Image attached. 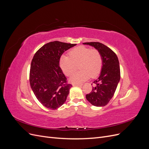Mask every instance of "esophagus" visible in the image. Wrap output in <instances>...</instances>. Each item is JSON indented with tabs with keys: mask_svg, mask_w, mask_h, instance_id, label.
Here are the masks:
<instances>
[{
	"mask_svg": "<svg viewBox=\"0 0 149 149\" xmlns=\"http://www.w3.org/2000/svg\"><path fill=\"white\" fill-rule=\"evenodd\" d=\"M73 86H82L83 84H73Z\"/></svg>",
	"mask_w": 149,
	"mask_h": 149,
	"instance_id": "esophagus-1",
	"label": "esophagus"
}]
</instances>
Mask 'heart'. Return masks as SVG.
<instances>
[{
	"mask_svg": "<svg viewBox=\"0 0 149 149\" xmlns=\"http://www.w3.org/2000/svg\"><path fill=\"white\" fill-rule=\"evenodd\" d=\"M59 63L61 69L66 76L73 74L78 69V66L80 70L72 75L70 80L73 83H79L89 77H96L100 74L102 59L101 53L97 49L81 46L71 49L69 56H61Z\"/></svg>",
	"mask_w": 149,
	"mask_h": 149,
	"instance_id": "1",
	"label": "heart"
}]
</instances>
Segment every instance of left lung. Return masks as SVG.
<instances>
[{"label":"left lung","instance_id":"8db88e82","mask_svg":"<svg viewBox=\"0 0 149 149\" xmlns=\"http://www.w3.org/2000/svg\"><path fill=\"white\" fill-rule=\"evenodd\" d=\"M84 45L91 46L100 51L102 59L100 75L93 82L95 86L86 98L92 105L105 106L111 100L120 81V66L118 58L109 47L99 42H87Z\"/></svg>","mask_w":149,"mask_h":149}]
</instances>
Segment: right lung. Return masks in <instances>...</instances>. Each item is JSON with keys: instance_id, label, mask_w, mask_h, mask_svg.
Instances as JSON below:
<instances>
[{"instance_id": "1", "label": "right lung", "mask_w": 149, "mask_h": 149, "mask_svg": "<svg viewBox=\"0 0 149 149\" xmlns=\"http://www.w3.org/2000/svg\"><path fill=\"white\" fill-rule=\"evenodd\" d=\"M76 45L58 41L48 43L36 52L31 63L30 84L40 102L55 110L65 102L72 85L60 67V58L68 49Z\"/></svg>"}]
</instances>
